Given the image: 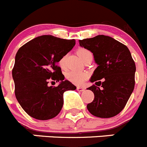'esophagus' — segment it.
Here are the masks:
<instances>
[{
    "mask_svg": "<svg viewBox=\"0 0 147 147\" xmlns=\"http://www.w3.org/2000/svg\"><path fill=\"white\" fill-rule=\"evenodd\" d=\"M77 90L79 91V92H83V91L85 90V88L81 86H77Z\"/></svg>",
    "mask_w": 147,
    "mask_h": 147,
    "instance_id": "34e87169",
    "label": "esophagus"
}]
</instances>
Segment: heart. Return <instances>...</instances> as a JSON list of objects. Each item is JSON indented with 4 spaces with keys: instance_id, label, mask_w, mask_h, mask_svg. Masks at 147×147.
I'll return each instance as SVG.
<instances>
[{
    "instance_id": "1",
    "label": "heart",
    "mask_w": 147,
    "mask_h": 147,
    "mask_svg": "<svg viewBox=\"0 0 147 147\" xmlns=\"http://www.w3.org/2000/svg\"><path fill=\"white\" fill-rule=\"evenodd\" d=\"M79 57L84 61L89 56H92V53L89 51L85 48H80L77 52ZM64 63H65V56L61 58L59 61V64L61 67H64ZM67 80H69L71 83L76 84V85H82L84 81L88 78V75L86 72H78V71H69L66 74Z\"/></svg>"
}]
</instances>
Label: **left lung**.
Instances as JSON below:
<instances>
[{
    "instance_id": "left-lung-1",
    "label": "left lung",
    "mask_w": 147,
    "mask_h": 147,
    "mask_svg": "<svg viewBox=\"0 0 147 147\" xmlns=\"http://www.w3.org/2000/svg\"><path fill=\"white\" fill-rule=\"evenodd\" d=\"M79 44L93 53L97 64L90 79L95 85L87 88L93 92L94 99L87 109L100 118L115 116L125 108L134 89L136 68L131 53L126 45L108 36L79 40Z\"/></svg>"
}]
</instances>
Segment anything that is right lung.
Masks as SVG:
<instances>
[{
	"instance_id": "obj_1",
	"label": "right lung",
	"mask_w": 147,
	"mask_h": 147,
	"mask_svg": "<svg viewBox=\"0 0 147 147\" xmlns=\"http://www.w3.org/2000/svg\"><path fill=\"white\" fill-rule=\"evenodd\" d=\"M75 45V39L43 35L18 50L12 69L14 92L22 109L33 118H54L63 107L64 92L76 89L75 86L64 79L57 65ZM51 80L59 82V86L48 87Z\"/></svg>"
}]
</instances>
